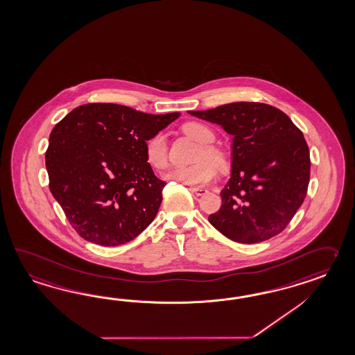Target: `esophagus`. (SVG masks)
<instances>
[{
  "instance_id": "esophagus-1",
  "label": "esophagus",
  "mask_w": 355,
  "mask_h": 355,
  "mask_svg": "<svg viewBox=\"0 0 355 355\" xmlns=\"http://www.w3.org/2000/svg\"><path fill=\"white\" fill-rule=\"evenodd\" d=\"M196 196H202V195H205L208 190L207 189H204V187H191L190 189Z\"/></svg>"
}]
</instances>
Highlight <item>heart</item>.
<instances>
[{
	"label": "heart",
	"mask_w": 355,
	"mask_h": 355,
	"mask_svg": "<svg viewBox=\"0 0 355 355\" xmlns=\"http://www.w3.org/2000/svg\"><path fill=\"white\" fill-rule=\"evenodd\" d=\"M183 130L186 135L202 144L200 150L196 164L190 166H172L165 172L164 178L168 181H175L191 187H201L213 181L216 175V167L223 168L225 165V156L219 148L209 145L214 141V133L208 125L191 121L184 124ZM145 156L148 165L154 169H162L168 163V146L164 133L159 132L147 139L145 145ZM209 159L208 161L207 159Z\"/></svg>",
	"instance_id": "heart-1"
}]
</instances>
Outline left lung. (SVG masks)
Returning <instances> with one entry per match:
<instances>
[{
  "instance_id": "8db88e82",
  "label": "left lung",
  "mask_w": 355,
  "mask_h": 355,
  "mask_svg": "<svg viewBox=\"0 0 355 355\" xmlns=\"http://www.w3.org/2000/svg\"><path fill=\"white\" fill-rule=\"evenodd\" d=\"M234 136L231 178L220 191L222 207L209 222L241 243L266 241L282 232L303 204L309 148L302 130L284 112L261 103H232L189 112Z\"/></svg>"
}]
</instances>
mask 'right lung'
Returning <instances> with one entry per match:
<instances>
[{
  "mask_svg": "<svg viewBox=\"0 0 355 355\" xmlns=\"http://www.w3.org/2000/svg\"><path fill=\"white\" fill-rule=\"evenodd\" d=\"M180 115L86 104L53 127L46 151L49 186L80 237L118 246L154 220L165 182L147 163L145 145Z\"/></svg>",
  "mask_w": 355,
  "mask_h": 355,
  "instance_id": "1",
  "label": "right lung"
}]
</instances>
